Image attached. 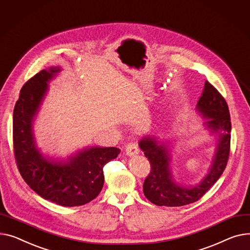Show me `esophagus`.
Returning a JSON list of instances; mask_svg holds the SVG:
<instances>
[{
  "instance_id": "esophagus-1",
  "label": "esophagus",
  "mask_w": 250,
  "mask_h": 250,
  "mask_svg": "<svg viewBox=\"0 0 250 250\" xmlns=\"http://www.w3.org/2000/svg\"><path fill=\"white\" fill-rule=\"evenodd\" d=\"M139 153V148L137 144L135 143H129L127 146H126V154L128 156H134L136 154Z\"/></svg>"
}]
</instances>
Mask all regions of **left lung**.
I'll return each mask as SVG.
<instances>
[{
  "instance_id": "left-lung-1",
  "label": "left lung",
  "mask_w": 250,
  "mask_h": 250,
  "mask_svg": "<svg viewBox=\"0 0 250 250\" xmlns=\"http://www.w3.org/2000/svg\"><path fill=\"white\" fill-rule=\"evenodd\" d=\"M203 116L204 125L217 136L216 150L208 174L199 184L184 186L173 179L170 163L171 154L166 142L148 135L139 141V147L150 163V173L143 184V193L157 206L180 207L197 202L219 180L229 158L231 122L225 99L206 81L204 91L196 106Z\"/></svg>"
}]
</instances>
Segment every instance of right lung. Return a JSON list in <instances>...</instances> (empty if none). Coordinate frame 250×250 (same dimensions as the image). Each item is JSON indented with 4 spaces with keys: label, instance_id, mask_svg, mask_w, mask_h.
<instances>
[{
    "label": "right lung",
    "instance_id": "add662e5",
    "mask_svg": "<svg viewBox=\"0 0 250 250\" xmlns=\"http://www.w3.org/2000/svg\"><path fill=\"white\" fill-rule=\"evenodd\" d=\"M61 71L60 66L43 69L22 86L13 113L14 153L23 180L36 194L61 206L76 207L100 194L105 180L103 167L120 149L87 146L66 159H54L40 151L33 124L48 83Z\"/></svg>",
    "mask_w": 250,
    "mask_h": 250
}]
</instances>
